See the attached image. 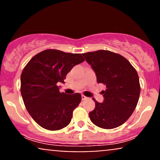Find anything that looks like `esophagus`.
I'll use <instances>...</instances> for the list:
<instances>
[{
	"label": "esophagus",
	"mask_w": 160,
	"mask_h": 160,
	"mask_svg": "<svg viewBox=\"0 0 160 160\" xmlns=\"http://www.w3.org/2000/svg\"><path fill=\"white\" fill-rule=\"evenodd\" d=\"M81 98H82V100H85V99L87 98V97H86L85 95H81Z\"/></svg>",
	"instance_id": "1"
}]
</instances>
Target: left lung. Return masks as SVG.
<instances>
[{"instance_id": "left-lung-1", "label": "left lung", "mask_w": 160, "mask_h": 160, "mask_svg": "<svg viewBox=\"0 0 160 160\" xmlns=\"http://www.w3.org/2000/svg\"><path fill=\"white\" fill-rule=\"evenodd\" d=\"M92 66L98 83L106 86L102 91L103 103H95L89 118L95 126L111 129L123 124L132 114L140 95L141 86L136 70L118 53L98 50L82 53Z\"/></svg>"}]
</instances>
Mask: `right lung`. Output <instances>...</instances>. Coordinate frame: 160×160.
<instances>
[{
	"mask_svg": "<svg viewBox=\"0 0 160 160\" xmlns=\"http://www.w3.org/2000/svg\"><path fill=\"white\" fill-rule=\"evenodd\" d=\"M85 61L80 53L46 49L33 56L21 74V95L33 120L46 129L56 131L71 122L81 95L60 92L58 82H65L73 67Z\"/></svg>",
	"mask_w": 160,
	"mask_h": 160,
	"instance_id": "right-lung-1",
	"label": "right lung"
}]
</instances>
